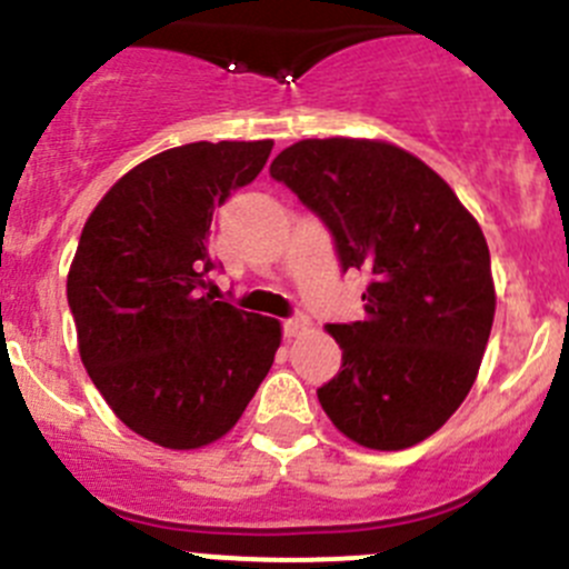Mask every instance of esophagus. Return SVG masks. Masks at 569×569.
I'll use <instances>...</instances> for the list:
<instances>
[{"label": "esophagus", "instance_id": "34e87169", "mask_svg": "<svg viewBox=\"0 0 569 569\" xmlns=\"http://www.w3.org/2000/svg\"><path fill=\"white\" fill-rule=\"evenodd\" d=\"M311 328V320L309 317H291V320H286L283 322V331H286V337L289 339H295V337H300V333H306Z\"/></svg>", "mask_w": 569, "mask_h": 569}]
</instances>
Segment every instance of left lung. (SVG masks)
<instances>
[{
	"instance_id": "8db88e82",
	"label": "left lung",
	"mask_w": 569,
	"mask_h": 569,
	"mask_svg": "<svg viewBox=\"0 0 569 569\" xmlns=\"http://www.w3.org/2000/svg\"><path fill=\"white\" fill-rule=\"evenodd\" d=\"M269 171L326 221L342 269L370 278L365 320L326 326L342 370L317 390L322 410L368 449L421 443L463 405L491 333L480 224L427 162L385 140H300Z\"/></svg>"
}]
</instances>
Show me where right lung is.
I'll list each match as a JSON object with an SVG mask.
<instances>
[{
  "mask_svg": "<svg viewBox=\"0 0 569 569\" xmlns=\"http://www.w3.org/2000/svg\"><path fill=\"white\" fill-rule=\"evenodd\" d=\"M272 140L188 142L134 164L98 201L67 274L78 350L120 421L188 452L224 438L267 379L283 328L207 295L210 221Z\"/></svg>",
  "mask_w": 569,
  "mask_h": 569,
  "instance_id": "add662e5",
  "label": "right lung"
}]
</instances>
